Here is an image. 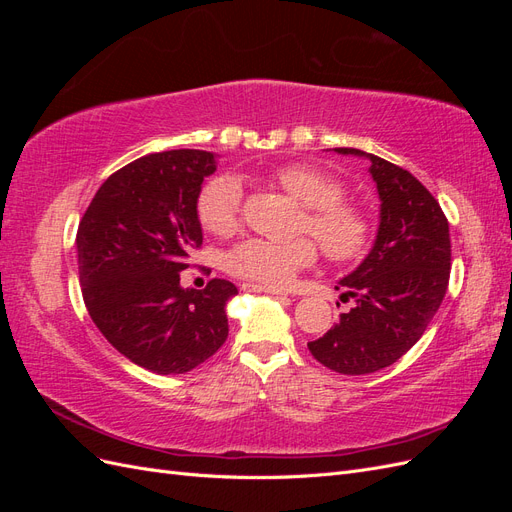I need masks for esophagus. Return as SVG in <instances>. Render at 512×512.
<instances>
[{"mask_svg":"<svg viewBox=\"0 0 512 512\" xmlns=\"http://www.w3.org/2000/svg\"><path fill=\"white\" fill-rule=\"evenodd\" d=\"M243 290L250 292H267V294H286L282 288H267V286H258V284H243Z\"/></svg>","mask_w":512,"mask_h":512,"instance_id":"esophagus-1","label":"esophagus"}]
</instances>
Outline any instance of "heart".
I'll use <instances>...</instances> for the list:
<instances>
[{
    "instance_id": "obj_1",
    "label": "heart",
    "mask_w": 512,
    "mask_h": 512,
    "mask_svg": "<svg viewBox=\"0 0 512 512\" xmlns=\"http://www.w3.org/2000/svg\"><path fill=\"white\" fill-rule=\"evenodd\" d=\"M284 192L303 205L301 232H309L322 247L324 256L337 265L359 260L371 243L367 213L344 198L342 179L314 164H284L271 173ZM243 188L237 177L218 175L205 183L198 194V220L213 235H228L241 222ZM318 250L312 239L292 241L245 239L226 254V269L247 284L267 288L286 286L301 269L314 265Z\"/></svg>"
}]
</instances>
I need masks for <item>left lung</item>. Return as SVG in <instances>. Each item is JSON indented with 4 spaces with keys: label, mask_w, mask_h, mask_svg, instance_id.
Wrapping results in <instances>:
<instances>
[{
    "label": "left lung",
    "mask_w": 512,
    "mask_h": 512,
    "mask_svg": "<svg viewBox=\"0 0 512 512\" xmlns=\"http://www.w3.org/2000/svg\"><path fill=\"white\" fill-rule=\"evenodd\" d=\"M335 151L369 158L380 226L367 258L335 286L354 307L307 348L337 374L363 376L401 359L436 316L451 277V235L438 200L406 168L361 149Z\"/></svg>",
    "instance_id": "1"
}]
</instances>
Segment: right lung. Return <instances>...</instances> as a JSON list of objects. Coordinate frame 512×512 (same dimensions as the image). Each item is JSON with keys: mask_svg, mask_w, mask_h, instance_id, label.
Segmentation results:
<instances>
[{"mask_svg": "<svg viewBox=\"0 0 512 512\" xmlns=\"http://www.w3.org/2000/svg\"><path fill=\"white\" fill-rule=\"evenodd\" d=\"M215 173L200 149L149 153L108 177L76 232L83 301L115 350L153 374H185L228 337L226 301L237 286L181 288L179 273L203 245L198 194Z\"/></svg>", "mask_w": 512, "mask_h": 512, "instance_id": "obj_1", "label": "right lung"}]
</instances>
